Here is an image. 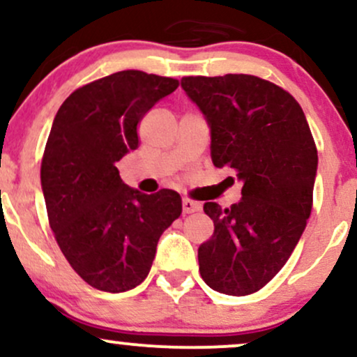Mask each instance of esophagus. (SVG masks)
<instances>
[{
  "instance_id": "1",
  "label": "esophagus",
  "mask_w": 357,
  "mask_h": 357,
  "mask_svg": "<svg viewBox=\"0 0 357 357\" xmlns=\"http://www.w3.org/2000/svg\"><path fill=\"white\" fill-rule=\"evenodd\" d=\"M202 210V204L198 202H192V199L186 198L183 199V213L184 215H190V213H195V211H199Z\"/></svg>"
}]
</instances>
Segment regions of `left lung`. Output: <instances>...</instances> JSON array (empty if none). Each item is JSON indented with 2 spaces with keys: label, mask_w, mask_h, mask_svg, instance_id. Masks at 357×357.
<instances>
[{
  "label": "left lung",
  "mask_w": 357,
  "mask_h": 357,
  "mask_svg": "<svg viewBox=\"0 0 357 357\" xmlns=\"http://www.w3.org/2000/svg\"><path fill=\"white\" fill-rule=\"evenodd\" d=\"M181 87L211 129V159L243 181L241 199L221 210L198 248L206 285L227 296L258 292L280 272L312 211L317 147L298 102L272 82L245 73L183 77Z\"/></svg>",
  "instance_id": "1"
}]
</instances>
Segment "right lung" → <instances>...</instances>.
<instances>
[{
  "instance_id": "obj_1",
  "label": "right lung",
  "mask_w": 357,
  "mask_h": 357,
  "mask_svg": "<svg viewBox=\"0 0 357 357\" xmlns=\"http://www.w3.org/2000/svg\"><path fill=\"white\" fill-rule=\"evenodd\" d=\"M178 85L122 70L72 92L53 121L40 171L48 223L70 267L93 289L119 294L141 284L159 236L181 215L178 192L132 190L116 166L139 147L147 110Z\"/></svg>"
}]
</instances>
